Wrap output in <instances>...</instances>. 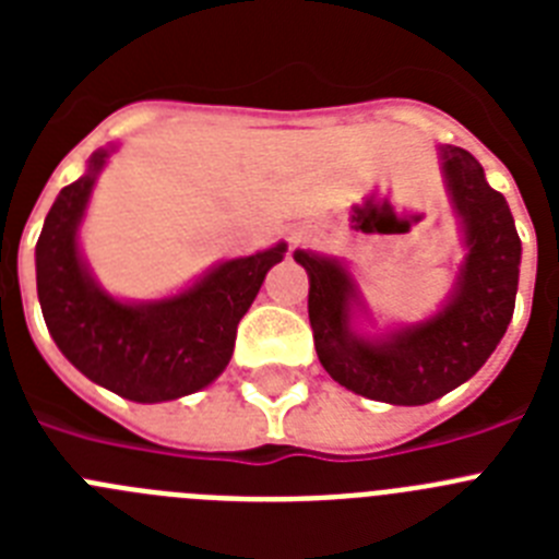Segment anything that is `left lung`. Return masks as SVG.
Masks as SVG:
<instances>
[{"label":"left lung","instance_id":"left-lung-1","mask_svg":"<svg viewBox=\"0 0 559 559\" xmlns=\"http://www.w3.org/2000/svg\"><path fill=\"white\" fill-rule=\"evenodd\" d=\"M453 204L464 218L467 257L451 305L417 328L367 341L349 330L355 285L328 257L296 251L308 271V316L322 367L360 397L423 406L471 380L490 358L515 310L521 237L512 212L464 147H442Z\"/></svg>","mask_w":559,"mask_h":559}]
</instances>
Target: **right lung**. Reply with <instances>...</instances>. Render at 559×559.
<instances>
[{"label": "right lung", "instance_id": "obj_1", "mask_svg": "<svg viewBox=\"0 0 559 559\" xmlns=\"http://www.w3.org/2000/svg\"><path fill=\"white\" fill-rule=\"evenodd\" d=\"M108 151L63 187L36 243V283L44 322L58 349L88 380L136 403L199 392L226 369L237 324L254 302L285 243L229 260L185 294L153 305H126L103 294L78 257L75 231Z\"/></svg>", "mask_w": 559, "mask_h": 559}]
</instances>
